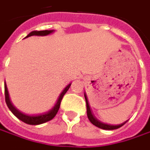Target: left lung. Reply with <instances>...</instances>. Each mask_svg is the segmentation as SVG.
Instances as JSON below:
<instances>
[{"label": "left lung", "instance_id": "1", "mask_svg": "<svg viewBox=\"0 0 150 150\" xmlns=\"http://www.w3.org/2000/svg\"><path fill=\"white\" fill-rule=\"evenodd\" d=\"M85 101H86V108H87V116H88V119L90 120V121L94 125H96V127L98 128H100L102 129H109V130H112V129H119L121 126H123L127 121H125V123H123L121 125H107V124H105V123H102V122H100L99 120H97L95 117L92 115L91 114V109H90V106H89V103H88V100H87V97H86V95L85 94Z\"/></svg>", "mask_w": 150, "mask_h": 150}]
</instances>
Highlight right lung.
Here are the masks:
<instances>
[{
    "label": "right lung",
    "mask_w": 150,
    "mask_h": 150,
    "mask_svg": "<svg viewBox=\"0 0 150 150\" xmlns=\"http://www.w3.org/2000/svg\"><path fill=\"white\" fill-rule=\"evenodd\" d=\"M52 32H53V30H40V31L35 30V31H31L26 37L31 36V35H47L52 33ZM70 85H71V84L67 85L65 88V90L62 91V93L60 94L59 99H58V100H57V103L55 104V105L54 106V108H53L52 110H50L49 112H47V113H45V114H43V115H27L22 114L21 112H20L19 110H17L12 105V104H11V101H10V98H9V95H8L7 87H6V83H5V100H6V105H7L8 108L10 109V110L11 111L14 115L18 118L19 120H21V121H23L24 123H25V124H28V125H40V124H43V123H45V122L51 120L56 115L57 112L59 110L61 100H62V99H63V96H65V93H66L67 91L69 90Z\"/></svg>",
    "instance_id": "1"
}]
</instances>
